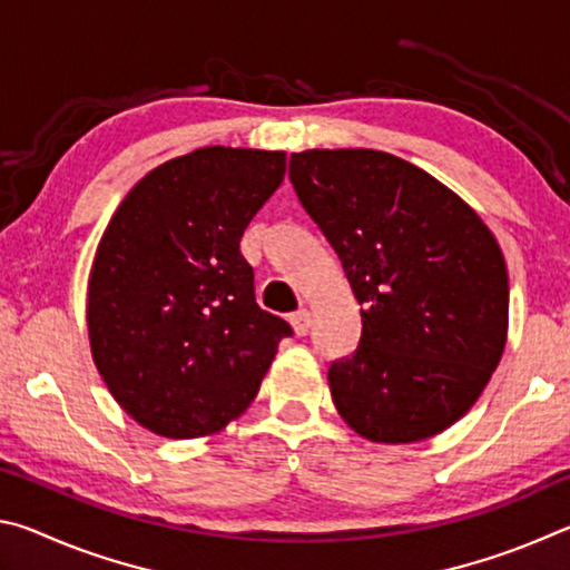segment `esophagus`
<instances>
[{"label":"esophagus","instance_id":"esophagus-1","mask_svg":"<svg viewBox=\"0 0 570 570\" xmlns=\"http://www.w3.org/2000/svg\"><path fill=\"white\" fill-rule=\"evenodd\" d=\"M288 322H292L296 336H306L308 326H312V314H308L306 308H298V312L292 314V320H288Z\"/></svg>","mask_w":570,"mask_h":570}]
</instances>
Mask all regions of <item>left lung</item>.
Listing matches in <instances>:
<instances>
[{
	"mask_svg": "<svg viewBox=\"0 0 570 570\" xmlns=\"http://www.w3.org/2000/svg\"><path fill=\"white\" fill-rule=\"evenodd\" d=\"M288 178L362 304L360 346L330 366L336 412L384 445L440 435L505 350L508 268L493 230L392 153H292Z\"/></svg>",
	"mask_w": 570,
	"mask_h": 570,
	"instance_id": "left-lung-1",
	"label": "left lung"
}]
</instances>
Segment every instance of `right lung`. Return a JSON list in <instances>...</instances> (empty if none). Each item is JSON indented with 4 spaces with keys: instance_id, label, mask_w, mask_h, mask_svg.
Segmentation results:
<instances>
[{
    "instance_id": "obj_1",
    "label": "right lung",
    "mask_w": 570,
    "mask_h": 570,
    "mask_svg": "<svg viewBox=\"0 0 570 570\" xmlns=\"http://www.w3.org/2000/svg\"><path fill=\"white\" fill-rule=\"evenodd\" d=\"M284 173V150L198 148L142 176L105 228L88 282L92 362L160 438L224 430L292 334L256 304L238 248Z\"/></svg>"
}]
</instances>
